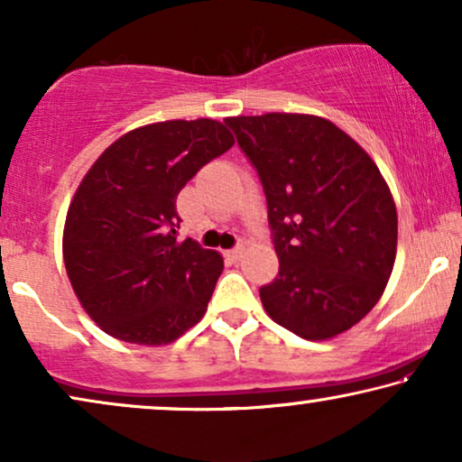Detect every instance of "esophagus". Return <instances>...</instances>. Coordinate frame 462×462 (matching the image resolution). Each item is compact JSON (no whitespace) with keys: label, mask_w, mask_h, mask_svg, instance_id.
I'll use <instances>...</instances> for the list:
<instances>
[{"label":"esophagus","mask_w":462,"mask_h":462,"mask_svg":"<svg viewBox=\"0 0 462 462\" xmlns=\"http://www.w3.org/2000/svg\"><path fill=\"white\" fill-rule=\"evenodd\" d=\"M244 252H245V248H244V245H237V248H233V250H226V252H225V256H226V258H229V261H233V263H237V261H239V258H242V256H244Z\"/></svg>","instance_id":"1"}]
</instances>
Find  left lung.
<instances>
[{
  "mask_svg": "<svg viewBox=\"0 0 462 462\" xmlns=\"http://www.w3.org/2000/svg\"><path fill=\"white\" fill-rule=\"evenodd\" d=\"M267 195L280 273L261 288L275 324L307 340L338 337L381 300L393 271L397 210L372 157L330 119L226 117Z\"/></svg>",
  "mask_w": 462,
  "mask_h": 462,
  "instance_id": "1",
  "label": "left lung"
}]
</instances>
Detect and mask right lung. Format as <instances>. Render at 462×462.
<instances>
[{
  "label": "right lung",
  "instance_id": "right-lung-1",
  "mask_svg": "<svg viewBox=\"0 0 462 462\" xmlns=\"http://www.w3.org/2000/svg\"><path fill=\"white\" fill-rule=\"evenodd\" d=\"M217 119H170L125 132L81 179L62 231L73 292L100 330L124 343H174L204 318L223 256L176 239V198L233 147Z\"/></svg>",
  "mask_w": 462,
  "mask_h": 462
}]
</instances>
